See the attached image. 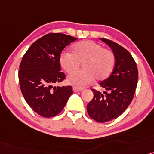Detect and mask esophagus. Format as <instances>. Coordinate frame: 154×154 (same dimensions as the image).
Instances as JSON below:
<instances>
[{"mask_svg":"<svg viewBox=\"0 0 154 154\" xmlns=\"http://www.w3.org/2000/svg\"><path fill=\"white\" fill-rule=\"evenodd\" d=\"M83 89H81V88H78V87H73V91L74 92H79V91H82Z\"/></svg>","mask_w":154,"mask_h":154,"instance_id":"1","label":"esophagus"}]
</instances>
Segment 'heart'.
<instances>
[{
  "label": "heart",
  "mask_w": 154,
  "mask_h": 154,
  "mask_svg": "<svg viewBox=\"0 0 154 154\" xmlns=\"http://www.w3.org/2000/svg\"><path fill=\"white\" fill-rule=\"evenodd\" d=\"M74 53L63 51L60 56L61 66L67 72L77 70L84 63L83 69L69 75L67 82L78 88L91 84L94 78L103 79L111 72L116 63L114 53L92 41H85L73 46Z\"/></svg>",
  "instance_id": "1"
}]
</instances>
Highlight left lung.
<instances>
[{
  "label": "left lung",
  "instance_id": "left-lung-1",
  "mask_svg": "<svg viewBox=\"0 0 154 154\" xmlns=\"http://www.w3.org/2000/svg\"><path fill=\"white\" fill-rule=\"evenodd\" d=\"M113 52L116 64L109 77L100 83L107 93L92 89L94 97L87 104L89 116L98 122L116 119L127 109L134 97L138 82V69L132 55L112 41L101 38Z\"/></svg>",
  "mask_w": 154,
  "mask_h": 154
}]
</instances>
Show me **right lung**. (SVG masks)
Masks as SVG:
<instances>
[{"instance_id": "obj_1", "label": "right lung", "mask_w": 154, "mask_h": 154, "mask_svg": "<svg viewBox=\"0 0 154 154\" xmlns=\"http://www.w3.org/2000/svg\"><path fill=\"white\" fill-rule=\"evenodd\" d=\"M77 38L64 34H48L33 43L20 65L19 82L28 105L36 113L51 118L62 111L72 87H56L65 79L60 72V56Z\"/></svg>"}]
</instances>
